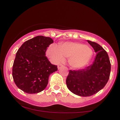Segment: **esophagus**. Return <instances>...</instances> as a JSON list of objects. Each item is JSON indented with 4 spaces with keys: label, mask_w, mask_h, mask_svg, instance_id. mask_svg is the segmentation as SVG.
Listing matches in <instances>:
<instances>
[{
    "label": "esophagus",
    "mask_w": 120,
    "mask_h": 120,
    "mask_svg": "<svg viewBox=\"0 0 120 120\" xmlns=\"http://www.w3.org/2000/svg\"><path fill=\"white\" fill-rule=\"evenodd\" d=\"M64 67V65H62V64H59L58 66H57V68L59 69H60L61 68H62V67Z\"/></svg>",
    "instance_id": "obj_1"
}]
</instances>
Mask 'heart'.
<instances>
[{
  "mask_svg": "<svg viewBox=\"0 0 120 120\" xmlns=\"http://www.w3.org/2000/svg\"><path fill=\"white\" fill-rule=\"evenodd\" d=\"M47 55L54 63L68 59L69 64L73 68H83L89 63L93 56V51L88 46L79 43L65 42L60 46L52 45L47 50Z\"/></svg>",
  "mask_w": 120,
  "mask_h": 120,
  "instance_id": "1",
  "label": "heart"
}]
</instances>
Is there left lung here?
<instances>
[{
  "mask_svg": "<svg viewBox=\"0 0 120 120\" xmlns=\"http://www.w3.org/2000/svg\"><path fill=\"white\" fill-rule=\"evenodd\" d=\"M96 55L93 64L85 69L69 70L66 79L68 89L81 96H90L105 86L111 73V65L107 52L97 43L87 40Z\"/></svg>",
  "mask_w": 120,
  "mask_h": 120,
  "instance_id": "8db88e82",
  "label": "left lung"
}]
</instances>
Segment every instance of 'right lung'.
I'll return each mask as SVG.
<instances>
[{"label": "right lung", "instance_id": "obj_1", "mask_svg": "<svg viewBox=\"0 0 120 120\" xmlns=\"http://www.w3.org/2000/svg\"><path fill=\"white\" fill-rule=\"evenodd\" d=\"M53 42L49 37L37 36L25 42L18 49L12 68V76L19 89L27 94L41 92L49 75L57 71L46 56L47 47Z\"/></svg>", "mask_w": 120, "mask_h": 120}]
</instances>
